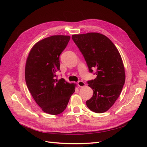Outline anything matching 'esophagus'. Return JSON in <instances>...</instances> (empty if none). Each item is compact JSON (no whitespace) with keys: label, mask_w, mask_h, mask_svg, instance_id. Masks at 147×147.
<instances>
[{"label":"esophagus","mask_w":147,"mask_h":147,"mask_svg":"<svg viewBox=\"0 0 147 147\" xmlns=\"http://www.w3.org/2000/svg\"><path fill=\"white\" fill-rule=\"evenodd\" d=\"M77 84L79 87H83L86 85L85 83H84L83 81H78Z\"/></svg>","instance_id":"1"}]
</instances>
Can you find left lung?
Masks as SVG:
<instances>
[{
    "label": "left lung",
    "mask_w": 147,
    "mask_h": 147,
    "mask_svg": "<svg viewBox=\"0 0 147 147\" xmlns=\"http://www.w3.org/2000/svg\"><path fill=\"white\" fill-rule=\"evenodd\" d=\"M72 38L83 55L90 73L96 78L87 82L93 96L86 101L89 109L97 113L107 111L121 94L125 82L121 57L110 40L99 33L73 35Z\"/></svg>",
    "instance_id": "8db88e82"
}]
</instances>
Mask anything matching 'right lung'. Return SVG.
Instances as JSON below:
<instances>
[{
  "label": "right lung",
  "instance_id": "add662e5",
  "mask_svg": "<svg viewBox=\"0 0 147 147\" xmlns=\"http://www.w3.org/2000/svg\"><path fill=\"white\" fill-rule=\"evenodd\" d=\"M68 35H53L38 42L26 61L25 80L31 95L44 112L58 115L65 109L75 85L57 79L59 56L70 40Z\"/></svg>",
  "mask_w": 147,
  "mask_h": 147
}]
</instances>
